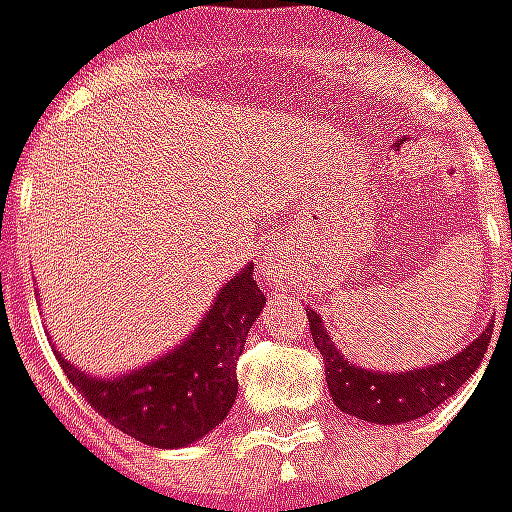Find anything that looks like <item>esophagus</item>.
<instances>
[{
    "mask_svg": "<svg viewBox=\"0 0 512 512\" xmlns=\"http://www.w3.org/2000/svg\"><path fill=\"white\" fill-rule=\"evenodd\" d=\"M262 276L264 281H270L273 287L276 284H293L298 276L296 270V259H293V253H290V248L284 245V242H276L273 248L267 250V256H264L262 262Z\"/></svg>",
    "mask_w": 512,
    "mask_h": 512,
    "instance_id": "esophagus-1",
    "label": "esophagus"
}]
</instances>
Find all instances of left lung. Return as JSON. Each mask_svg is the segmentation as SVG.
<instances>
[{
    "label": "left lung",
    "instance_id": "obj_1",
    "mask_svg": "<svg viewBox=\"0 0 512 512\" xmlns=\"http://www.w3.org/2000/svg\"><path fill=\"white\" fill-rule=\"evenodd\" d=\"M307 318H310L312 341L327 366L329 394L335 406L366 423L397 425L425 417L428 411L445 403L479 369L490 346L488 327L459 355L442 363L425 366V369H406V372H372V369H360L355 363H349L341 355V349L332 344L324 318L318 312L310 310Z\"/></svg>",
    "mask_w": 512,
    "mask_h": 512
}]
</instances>
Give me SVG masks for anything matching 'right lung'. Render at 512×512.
Here are the masks:
<instances>
[{
  "label": "right lung",
  "mask_w": 512,
  "mask_h": 512,
  "mask_svg": "<svg viewBox=\"0 0 512 512\" xmlns=\"http://www.w3.org/2000/svg\"><path fill=\"white\" fill-rule=\"evenodd\" d=\"M262 307L264 293L248 264L216 293L183 344L129 375L89 377L64 355L56 358L106 423L152 448H185L228 417L239 392L236 360Z\"/></svg>",
  "instance_id": "add662e5"
}]
</instances>
